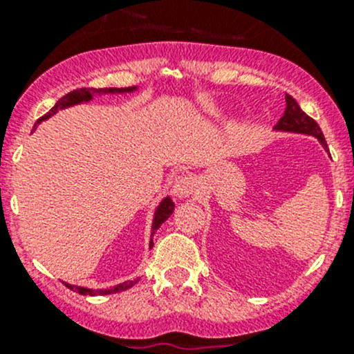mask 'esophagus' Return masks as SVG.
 Here are the masks:
<instances>
[{
    "label": "esophagus",
    "mask_w": 354,
    "mask_h": 354,
    "mask_svg": "<svg viewBox=\"0 0 354 354\" xmlns=\"http://www.w3.org/2000/svg\"><path fill=\"white\" fill-rule=\"evenodd\" d=\"M198 192V181L195 180L194 176H188V174H183V176L176 178L173 185V194L176 198H188L192 195H195Z\"/></svg>",
    "instance_id": "obj_1"
}]
</instances>
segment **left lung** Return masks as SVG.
Here are the masks:
<instances>
[{
    "label": "left lung",
    "mask_w": 354,
    "mask_h": 354,
    "mask_svg": "<svg viewBox=\"0 0 354 354\" xmlns=\"http://www.w3.org/2000/svg\"><path fill=\"white\" fill-rule=\"evenodd\" d=\"M274 128L279 131H292V133L312 135V137L319 138L322 147L327 151V142L326 138H324V133L322 130H320L319 124H317V121L312 120L306 113H303L301 108L298 106V102H296L289 94H286V109H284L283 118L277 121V124Z\"/></svg>",
    "instance_id": "left-lung-1"
}]
</instances>
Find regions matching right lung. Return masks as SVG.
Masks as SVG:
<instances>
[{
	"label": "right lung",
	"mask_w": 354,
	"mask_h": 354,
	"mask_svg": "<svg viewBox=\"0 0 354 354\" xmlns=\"http://www.w3.org/2000/svg\"><path fill=\"white\" fill-rule=\"evenodd\" d=\"M137 91V87H124V88H116V87H109V88H77V91H71L68 92L66 95H63L62 99H59L58 102L55 104V108L49 109L48 114H44L42 118H39L37 123L39 124L41 121L48 120L49 116H53L55 113H58V109H65V108H70V106H75V104H80V102H88L92 97H94V94H123V92H133ZM174 210V203L173 200L169 197H166L162 200V202L159 203V207L156 209V214H154V221H152V234H154L156 230H159L160 224L164 223V221L167 219V217L173 214ZM152 240H151V248H152ZM138 283V277L133 281H127V283L123 284H118V286L114 288H109V289H87V288H80V286H71V284H65L66 288L70 289H75V291H78L80 295H91V296H95V295H111V292H120V291H124V289L131 288L133 284Z\"/></svg>",
	"instance_id": "right-lung-1"
}]
</instances>
